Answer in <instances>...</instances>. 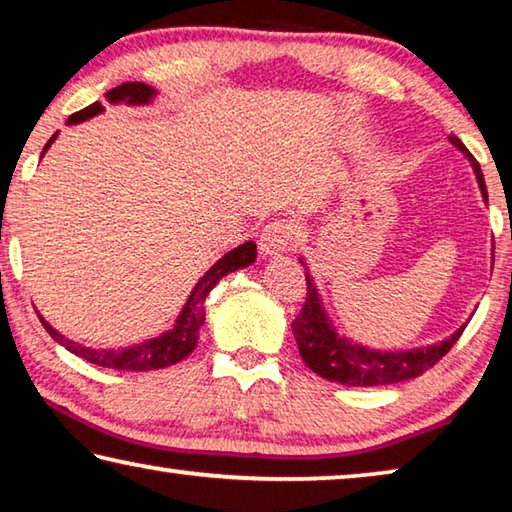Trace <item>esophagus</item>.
I'll use <instances>...</instances> for the list:
<instances>
[{
	"label": "esophagus",
	"instance_id": "obj_1",
	"mask_svg": "<svg viewBox=\"0 0 512 512\" xmlns=\"http://www.w3.org/2000/svg\"><path fill=\"white\" fill-rule=\"evenodd\" d=\"M293 241H296V225L287 219H277L268 223L262 230V235H259V250L266 257L289 253L293 248Z\"/></svg>",
	"mask_w": 512,
	"mask_h": 512
}]
</instances>
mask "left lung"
I'll list each match as a JSON object with an SVG mask.
<instances>
[{
	"label": "left lung",
	"instance_id": "left-lung-1",
	"mask_svg": "<svg viewBox=\"0 0 512 512\" xmlns=\"http://www.w3.org/2000/svg\"><path fill=\"white\" fill-rule=\"evenodd\" d=\"M458 151L465 158H470L476 180H479L481 194L488 201V192H485L483 173L479 162L472 158V153L465 149V144L458 140L456 135H449ZM307 277V298L302 305L300 314L291 323L293 336L298 341V350L302 361L327 381H336L343 386H388L397 384V381H409L413 377L422 375L424 370L436 366V363L452 350V345L463 334V329L449 336V339L440 341L429 348H415V350H402V352H381V350H368L361 348L357 343H350L348 339L339 336V332L329 323L323 305H320L318 291L311 282L309 273Z\"/></svg>",
	"mask_w": 512,
	"mask_h": 512
}]
</instances>
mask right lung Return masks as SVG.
I'll return each instance as SVG.
<instances>
[{
  "label": "right lung",
  "instance_id": "obj_1",
  "mask_svg": "<svg viewBox=\"0 0 512 512\" xmlns=\"http://www.w3.org/2000/svg\"><path fill=\"white\" fill-rule=\"evenodd\" d=\"M153 94H155V90L151 88V85L121 83V85H117V88H112L106 97L110 103L126 101V103H133V106H140V103H149L153 99ZM99 112H103V106L97 101L88 108L74 112V115L67 119V124H79V121L99 115ZM56 135H51V140L45 144V149H42V155H45L51 142L56 140ZM255 257H257V246L253 244V241H246V244H241L239 248L230 250L228 255H223L219 262H216L210 271H207L201 280H198V284L192 291V296H189V300H187L185 309L180 311V316L176 320V325H173V329L160 334L158 339H149L140 345H131V348H121V350L85 348V345L69 341L63 334H58L56 329L51 327L40 314H38V318H40V323L45 325L51 339L60 345H65L69 352L85 361L97 363V366H103V368H115V370H135V372L160 370V368H167V366H173V363L183 361L185 357H189V354L194 352L196 341H198V332H201V327L205 323L207 293L216 287V282H219L223 275L237 271V268L250 266L255 262Z\"/></svg>",
  "mask_w": 512,
  "mask_h": 512
}]
</instances>
